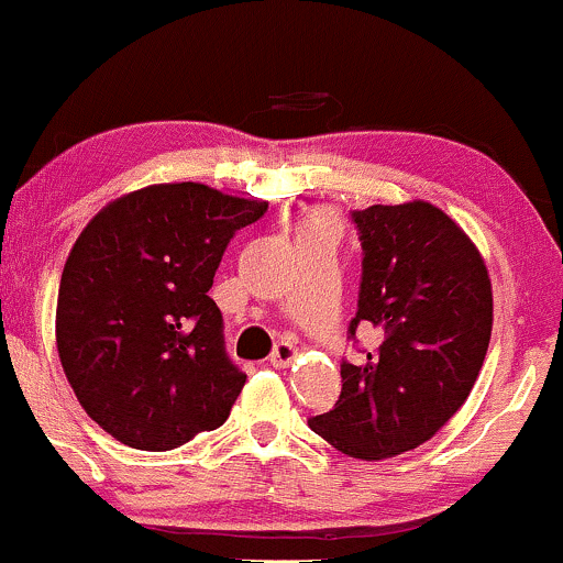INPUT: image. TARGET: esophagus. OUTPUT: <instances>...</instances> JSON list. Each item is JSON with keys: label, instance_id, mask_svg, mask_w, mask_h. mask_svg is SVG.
Masks as SVG:
<instances>
[{"label": "esophagus", "instance_id": "esophagus-1", "mask_svg": "<svg viewBox=\"0 0 563 563\" xmlns=\"http://www.w3.org/2000/svg\"><path fill=\"white\" fill-rule=\"evenodd\" d=\"M295 356H298V351H295V345L289 343H276V349L271 351L268 362L276 366V369H284V366H289L295 362Z\"/></svg>", "mask_w": 563, "mask_h": 563}]
</instances>
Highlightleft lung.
<instances>
[{
  "label": "left lung",
  "instance_id": "8db88e82",
  "mask_svg": "<svg viewBox=\"0 0 563 563\" xmlns=\"http://www.w3.org/2000/svg\"><path fill=\"white\" fill-rule=\"evenodd\" d=\"M362 242L349 324L377 349L340 362V399L308 420L334 450L383 460L428 441L468 399L492 338V284L463 229L428 201L351 212Z\"/></svg>",
  "mask_w": 563,
  "mask_h": 563
}]
</instances>
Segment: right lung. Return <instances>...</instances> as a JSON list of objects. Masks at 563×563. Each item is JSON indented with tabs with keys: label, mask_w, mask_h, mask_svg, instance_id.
<instances>
[{
	"label": "right lung",
	"mask_w": 563,
	"mask_h": 563,
	"mask_svg": "<svg viewBox=\"0 0 563 563\" xmlns=\"http://www.w3.org/2000/svg\"><path fill=\"white\" fill-rule=\"evenodd\" d=\"M268 205L201 183L111 201L60 276L58 356L85 412L132 450L167 452L229 420L244 375L210 287L239 229Z\"/></svg>",
	"instance_id": "1"
}]
</instances>
